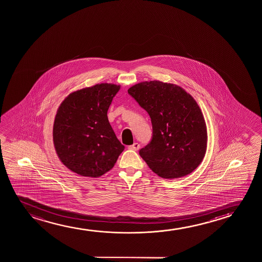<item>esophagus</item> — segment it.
<instances>
[{
    "instance_id": "34e87169",
    "label": "esophagus",
    "mask_w": 262,
    "mask_h": 262,
    "mask_svg": "<svg viewBox=\"0 0 262 262\" xmlns=\"http://www.w3.org/2000/svg\"><path fill=\"white\" fill-rule=\"evenodd\" d=\"M140 144L139 143H134L133 145H132V146H129V149H132V150L137 151L139 150V148H140Z\"/></svg>"
}]
</instances>
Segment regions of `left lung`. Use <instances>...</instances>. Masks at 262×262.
Masks as SVG:
<instances>
[{
  "label": "left lung",
  "instance_id": "8db88e82",
  "mask_svg": "<svg viewBox=\"0 0 262 262\" xmlns=\"http://www.w3.org/2000/svg\"><path fill=\"white\" fill-rule=\"evenodd\" d=\"M128 93L149 115L153 136L140 155L165 179L193 172L204 158L208 133L201 108L183 88L159 80L130 86Z\"/></svg>",
  "mask_w": 262,
  "mask_h": 262
}]
</instances>
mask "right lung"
Wrapping results in <instances>:
<instances>
[{"instance_id":"1","label":"right lung","mask_w":262,"mask_h":262,"mask_svg":"<svg viewBox=\"0 0 262 262\" xmlns=\"http://www.w3.org/2000/svg\"><path fill=\"white\" fill-rule=\"evenodd\" d=\"M121 86L101 83L76 90L61 102L53 140L61 163L79 176L97 178L110 171L124 149L107 111Z\"/></svg>"}]
</instances>
